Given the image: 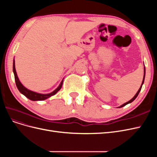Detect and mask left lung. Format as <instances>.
I'll use <instances>...</instances> for the list:
<instances>
[{"label": "left lung", "mask_w": 157, "mask_h": 157, "mask_svg": "<svg viewBox=\"0 0 157 157\" xmlns=\"http://www.w3.org/2000/svg\"><path fill=\"white\" fill-rule=\"evenodd\" d=\"M145 67H144V78H143V81H142V83H141V86H140V89L138 90V91H137V92L136 94V95L135 96L133 97V98L132 99H130V101H128V102H126V103H124V104H122V105H121L120 107H118V108H121V107H124V106H125V105H126L127 104H128V103H132L133 101L134 100V99L137 98V96H138V94H139V93H140V90H141V87H142V85H143V84H144V80H145Z\"/></svg>", "instance_id": "obj_1"}]
</instances>
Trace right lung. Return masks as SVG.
<instances>
[{"instance_id":"1","label":"right lung","mask_w":157,"mask_h":157,"mask_svg":"<svg viewBox=\"0 0 157 157\" xmlns=\"http://www.w3.org/2000/svg\"><path fill=\"white\" fill-rule=\"evenodd\" d=\"M13 72L14 74V78H15L16 86H17V89L19 90V91H20L22 94L24 95L26 98L31 99V100H32V101H42V100H44V99H46L47 98H48L52 96H54V95H55L61 88V86H62L63 82V80H62V81L61 82L60 84L59 85V86L57 88L54 90V91H53L50 94H39V93H36L35 92L31 91V90H28L25 86H23V84L21 83L20 80H19V78L17 77V73H16V68H15V61H14V59L13 61Z\"/></svg>"}]
</instances>
